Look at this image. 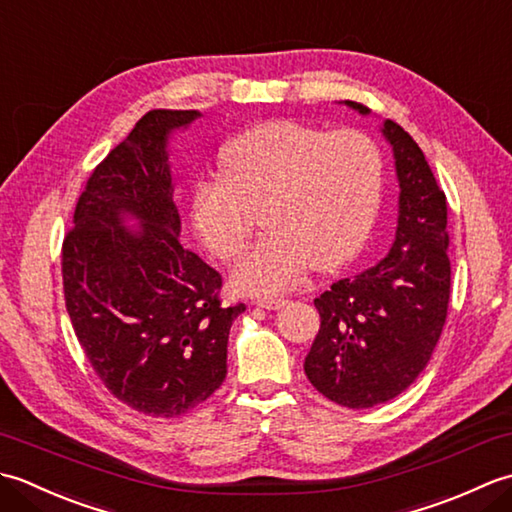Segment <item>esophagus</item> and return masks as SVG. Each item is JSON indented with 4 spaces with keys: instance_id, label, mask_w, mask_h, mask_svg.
I'll return each instance as SVG.
<instances>
[{
    "instance_id": "esophagus-1",
    "label": "esophagus",
    "mask_w": 512,
    "mask_h": 512,
    "mask_svg": "<svg viewBox=\"0 0 512 512\" xmlns=\"http://www.w3.org/2000/svg\"><path fill=\"white\" fill-rule=\"evenodd\" d=\"M259 308H266V310H279L281 306H284L286 299L284 297H259L257 301Z\"/></svg>"
}]
</instances>
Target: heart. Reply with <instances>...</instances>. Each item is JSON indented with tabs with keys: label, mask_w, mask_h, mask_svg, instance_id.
<instances>
[{
	"label": "heart",
	"mask_w": 512,
	"mask_h": 512,
	"mask_svg": "<svg viewBox=\"0 0 512 512\" xmlns=\"http://www.w3.org/2000/svg\"><path fill=\"white\" fill-rule=\"evenodd\" d=\"M220 176L193 187L191 222L222 262L242 255L257 215L268 228L231 275L248 295L297 284L312 264L347 262L372 228L383 193V154L358 129L268 121L246 129L220 156Z\"/></svg>",
	"instance_id": "1"
}]
</instances>
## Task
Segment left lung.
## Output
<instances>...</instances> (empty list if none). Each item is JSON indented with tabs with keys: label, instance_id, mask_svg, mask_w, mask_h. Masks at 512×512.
Masks as SVG:
<instances>
[{
	"label": "left lung",
	"instance_id": "obj_1",
	"mask_svg": "<svg viewBox=\"0 0 512 512\" xmlns=\"http://www.w3.org/2000/svg\"><path fill=\"white\" fill-rule=\"evenodd\" d=\"M345 105L369 114L361 103ZM380 132L400 187L396 239L376 266L314 299L321 328L303 363L319 394L350 409L383 405L420 376L451 295L447 195L405 129L387 118Z\"/></svg>",
	"mask_w": 512,
	"mask_h": 512
}]
</instances>
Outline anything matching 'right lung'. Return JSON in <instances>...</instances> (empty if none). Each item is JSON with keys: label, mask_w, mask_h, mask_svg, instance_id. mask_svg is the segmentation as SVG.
<instances>
[{"label": "right lung", "mask_w": 512, "mask_h": 512, "mask_svg": "<svg viewBox=\"0 0 512 512\" xmlns=\"http://www.w3.org/2000/svg\"><path fill=\"white\" fill-rule=\"evenodd\" d=\"M198 110H151L85 184L63 239V295L96 376L132 409L176 418L226 378L244 303L222 306V277L180 244L169 136ZM134 219L138 229L124 222Z\"/></svg>", "instance_id": "1"}]
</instances>
